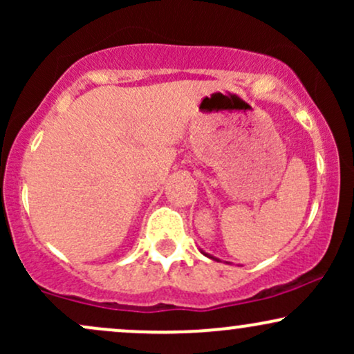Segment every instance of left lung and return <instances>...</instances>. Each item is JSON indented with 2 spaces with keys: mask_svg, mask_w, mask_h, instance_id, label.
Masks as SVG:
<instances>
[{
  "mask_svg": "<svg viewBox=\"0 0 354 354\" xmlns=\"http://www.w3.org/2000/svg\"><path fill=\"white\" fill-rule=\"evenodd\" d=\"M206 256H208V258H213V256H209V254H206ZM214 259V258H213Z\"/></svg>",
  "mask_w": 354,
  "mask_h": 354,
  "instance_id": "left-lung-1",
  "label": "left lung"
}]
</instances>
